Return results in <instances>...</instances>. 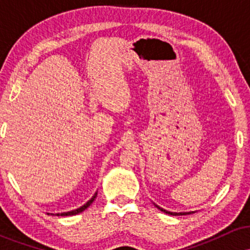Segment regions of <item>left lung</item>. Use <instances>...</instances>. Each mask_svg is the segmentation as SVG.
<instances>
[{"label": "left lung", "instance_id": "1", "mask_svg": "<svg viewBox=\"0 0 250 250\" xmlns=\"http://www.w3.org/2000/svg\"><path fill=\"white\" fill-rule=\"evenodd\" d=\"M159 209H161L162 211H165L166 214H170V215H185V213H170V211H167V210H165V209H162V208H160V207H157Z\"/></svg>", "mask_w": 250, "mask_h": 250}]
</instances>
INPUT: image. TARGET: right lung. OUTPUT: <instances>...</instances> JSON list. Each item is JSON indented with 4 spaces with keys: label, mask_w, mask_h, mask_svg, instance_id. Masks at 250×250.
Segmentation results:
<instances>
[{
    "label": "right lung",
    "mask_w": 250,
    "mask_h": 250,
    "mask_svg": "<svg viewBox=\"0 0 250 250\" xmlns=\"http://www.w3.org/2000/svg\"><path fill=\"white\" fill-rule=\"evenodd\" d=\"M97 196V193H95V195H94L93 197H91L90 200L88 201L87 203H85L84 206H82L81 208H79V209H76V210H73V211H68V213H61V214H55V215H57V216H69V215H76V214H80V213H82L83 210H85V209H87L89 206L91 205V203H93V201L95 200V197Z\"/></svg>",
    "instance_id": "add662e5"
}]
</instances>
